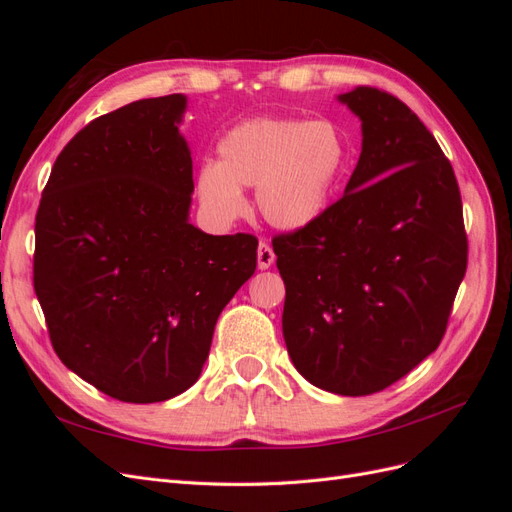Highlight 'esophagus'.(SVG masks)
<instances>
[{
    "label": "esophagus",
    "instance_id": "1",
    "mask_svg": "<svg viewBox=\"0 0 512 512\" xmlns=\"http://www.w3.org/2000/svg\"><path fill=\"white\" fill-rule=\"evenodd\" d=\"M275 262V254L267 241L258 243V269H269Z\"/></svg>",
    "mask_w": 512,
    "mask_h": 512
}]
</instances>
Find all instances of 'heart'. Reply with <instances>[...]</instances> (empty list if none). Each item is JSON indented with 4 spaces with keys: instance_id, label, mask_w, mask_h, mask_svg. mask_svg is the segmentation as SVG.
I'll list each match as a JSON object with an SVG mask.
<instances>
[{
    "instance_id": "1",
    "label": "heart",
    "mask_w": 512,
    "mask_h": 512,
    "mask_svg": "<svg viewBox=\"0 0 512 512\" xmlns=\"http://www.w3.org/2000/svg\"><path fill=\"white\" fill-rule=\"evenodd\" d=\"M348 164L344 132L327 119L254 117L218 143V162L200 166L196 196L211 220L228 224L245 209L241 190L256 188L269 224L299 230L327 211Z\"/></svg>"
}]
</instances>
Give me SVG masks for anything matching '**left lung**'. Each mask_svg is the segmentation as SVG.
Masks as SVG:
<instances>
[{
	"mask_svg": "<svg viewBox=\"0 0 512 512\" xmlns=\"http://www.w3.org/2000/svg\"><path fill=\"white\" fill-rule=\"evenodd\" d=\"M363 128L344 196L316 222L273 237L286 286L282 331L318 389L384 391L436 350L468 267L453 166L389 91L339 96Z\"/></svg>",
	"mask_w": 512,
	"mask_h": 512,
	"instance_id": "8db88e82",
	"label": "left lung"
}]
</instances>
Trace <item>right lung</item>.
I'll list each match as a JSON object with an SVG mask.
<instances>
[{"label":"right lung","mask_w":512,"mask_h":512,"mask_svg":"<svg viewBox=\"0 0 512 512\" xmlns=\"http://www.w3.org/2000/svg\"><path fill=\"white\" fill-rule=\"evenodd\" d=\"M185 96L106 113L61 149L36 213L34 290L68 369L128 404L198 380L215 322L256 271L254 235L188 222Z\"/></svg>","instance_id":"right-lung-1"}]
</instances>
